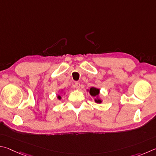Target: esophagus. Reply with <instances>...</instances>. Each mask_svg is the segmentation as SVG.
I'll use <instances>...</instances> for the list:
<instances>
[{"label":"esophagus","mask_w":156,"mask_h":156,"mask_svg":"<svg viewBox=\"0 0 156 156\" xmlns=\"http://www.w3.org/2000/svg\"><path fill=\"white\" fill-rule=\"evenodd\" d=\"M80 86H81V85H80V83H79V82H76L75 83V88L76 89V90H79L80 88Z\"/></svg>","instance_id":"esophagus-1"}]
</instances>
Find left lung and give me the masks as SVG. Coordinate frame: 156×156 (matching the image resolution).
<instances>
[{"label":"left lung","mask_w":156,"mask_h":156,"mask_svg":"<svg viewBox=\"0 0 156 156\" xmlns=\"http://www.w3.org/2000/svg\"><path fill=\"white\" fill-rule=\"evenodd\" d=\"M89 92H90V94L91 96L97 97V99H95V100H94L95 102L98 103H101L102 102L101 100L99 99V98H98V96H99V89L94 88V87H92V88H90V89Z\"/></svg>","instance_id":"left-lung-1"}]
</instances>
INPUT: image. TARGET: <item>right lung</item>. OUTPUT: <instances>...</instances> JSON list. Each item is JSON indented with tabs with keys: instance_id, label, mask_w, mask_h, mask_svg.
<instances>
[{
	"instance_id": "1",
	"label": "right lung",
	"mask_w": 156,
	"mask_h": 156,
	"mask_svg": "<svg viewBox=\"0 0 156 156\" xmlns=\"http://www.w3.org/2000/svg\"><path fill=\"white\" fill-rule=\"evenodd\" d=\"M57 98H58L59 99H61V97H60L59 95H58V96H57Z\"/></svg>"
}]
</instances>
